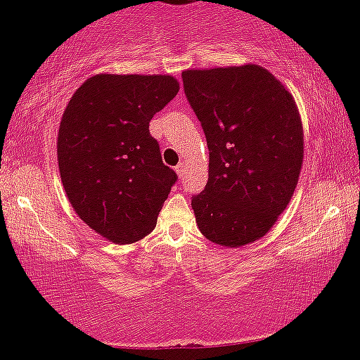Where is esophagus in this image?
Instances as JSON below:
<instances>
[{
    "instance_id": "obj_1",
    "label": "esophagus",
    "mask_w": 360,
    "mask_h": 360,
    "mask_svg": "<svg viewBox=\"0 0 360 360\" xmlns=\"http://www.w3.org/2000/svg\"><path fill=\"white\" fill-rule=\"evenodd\" d=\"M186 167H188V166H186V164H184V162L177 164V166H176V172H177V176H179V177H181V179H183V177H184V174H186Z\"/></svg>"
}]
</instances>
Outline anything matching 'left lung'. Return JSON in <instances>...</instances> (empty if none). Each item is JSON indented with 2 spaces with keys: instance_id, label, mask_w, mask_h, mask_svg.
<instances>
[{
  "instance_id": "obj_1",
  "label": "left lung",
  "mask_w": 360,
  "mask_h": 360,
  "mask_svg": "<svg viewBox=\"0 0 360 360\" xmlns=\"http://www.w3.org/2000/svg\"><path fill=\"white\" fill-rule=\"evenodd\" d=\"M183 82L210 150L208 183L191 200L198 229L223 247L259 240L298 184L304 155L298 105L257 64L186 69Z\"/></svg>"
}]
</instances>
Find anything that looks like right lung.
<instances>
[{
    "mask_svg": "<svg viewBox=\"0 0 360 360\" xmlns=\"http://www.w3.org/2000/svg\"><path fill=\"white\" fill-rule=\"evenodd\" d=\"M179 91L171 74H94L74 91L57 134L69 203L91 230L134 243L157 225L177 176L164 166L148 122Z\"/></svg>",
    "mask_w": 360,
    "mask_h": 360,
    "instance_id": "add662e5",
    "label": "right lung"
}]
</instances>
